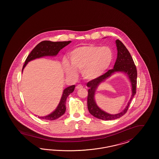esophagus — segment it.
Returning <instances> with one entry per match:
<instances>
[{"label": "esophagus", "instance_id": "obj_1", "mask_svg": "<svg viewBox=\"0 0 159 159\" xmlns=\"http://www.w3.org/2000/svg\"><path fill=\"white\" fill-rule=\"evenodd\" d=\"M82 88H83V86L81 85V84H78L77 86H76V89H79Z\"/></svg>", "mask_w": 159, "mask_h": 159}]
</instances>
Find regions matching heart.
<instances>
[{"mask_svg":"<svg viewBox=\"0 0 159 159\" xmlns=\"http://www.w3.org/2000/svg\"><path fill=\"white\" fill-rule=\"evenodd\" d=\"M70 64L62 61L68 76L76 77L77 70L81 71L83 78L93 80L102 76L110 68L114 60L113 50L108 46L86 45L77 47L69 53Z\"/></svg>","mask_w":159,"mask_h":159,"instance_id":"obj_1","label":"heart"}]
</instances>
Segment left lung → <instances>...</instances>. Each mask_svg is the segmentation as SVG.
I'll list each match as a JSON object with an SVG mask.
<instances>
[{
  "instance_id": "obj_1",
  "label": "left lung",
  "mask_w": 159,
  "mask_h": 159,
  "mask_svg": "<svg viewBox=\"0 0 159 159\" xmlns=\"http://www.w3.org/2000/svg\"><path fill=\"white\" fill-rule=\"evenodd\" d=\"M117 49V57L114 68L109 70L105 74L98 79L91 80L87 83L89 88L88 95V108L89 113L94 117L103 120H110L120 118L126 113L128 110L129 106L136 93L137 70L134 60L126 46L119 39L116 40ZM116 72H123L129 77L132 85V96L128 106L120 113L116 115H110L102 111L96 105L94 99L95 91L99 84L105 81L108 77Z\"/></svg>"
}]
</instances>
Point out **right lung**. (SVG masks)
<instances>
[{"label": "right lung", "instance_id": "1", "mask_svg": "<svg viewBox=\"0 0 159 159\" xmlns=\"http://www.w3.org/2000/svg\"><path fill=\"white\" fill-rule=\"evenodd\" d=\"M71 42V41L51 42L49 40H45L41 42L35 46V48L31 51L30 54L28 55L23 66L22 72L24 68L29 61L46 56H56L61 49L68 45ZM75 88V85H72L66 88L63 91L58 106H57V107L53 112L48 116L43 117L38 116V117L41 119L48 120H53L60 117L61 116H62L66 112V102L67 98L71 93H72L74 91Z\"/></svg>", "mask_w": 159, "mask_h": 159}]
</instances>
